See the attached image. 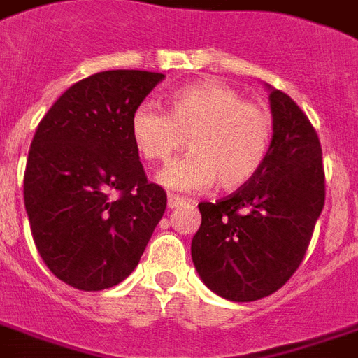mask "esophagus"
Wrapping results in <instances>:
<instances>
[{"mask_svg": "<svg viewBox=\"0 0 358 358\" xmlns=\"http://www.w3.org/2000/svg\"><path fill=\"white\" fill-rule=\"evenodd\" d=\"M166 205H169V208H176V206L180 205H186V199H184V197H176V195H169Z\"/></svg>", "mask_w": 358, "mask_h": 358, "instance_id": "34e87169", "label": "esophagus"}]
</instances>
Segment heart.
<instances>
[{"label": "heart", "mask_w": 358, "mask_h": 358, "mask_svg": "<svg viewBox=\"0 0 358 358\" xmlns=\"http://www.w3.org/2000/svg\"><path fill=\"white\" fill-rule=\"evenodd\" d=\"M131 134L145 161L163 163L187 145L192 152L159 172L157 182L172 192H201L218 182L224 189L245 186L269 152L273 123L266 108L245 102L239 91L216 79L180 87L169 112L152 102L132 112Z\"/></svg>", "instance_id": "heart-1"}]
</instances>
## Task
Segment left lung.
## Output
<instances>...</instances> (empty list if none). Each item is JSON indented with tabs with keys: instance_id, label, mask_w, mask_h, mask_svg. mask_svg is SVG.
Wrapping results in <instances>:
<instances>
[{
	"instance_id": "8db88e82",
	"label": "left lung",
	"mask_w": 358,
	"mask_h": 358,
	"mask_svg": "<svg viewBox=\"0 0 358 358\" xmlns=\"http://www.w3.org/2000/svg\"><path fill=\"white\" fill-rule=\"evenodd\" d=\"M273 136L248 184L201 203L192 260L220 298L254 301L287 282L306 256L324 206L322 150L313 125L285 92L266 85Z\"/></svg>"
}]
</instances>
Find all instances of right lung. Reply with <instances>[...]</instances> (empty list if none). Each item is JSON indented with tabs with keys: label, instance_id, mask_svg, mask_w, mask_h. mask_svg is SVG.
I'll return each mask as SVG.
<instances>
[{
	"label": "right lung",
	"instance_id": "add662e5",
	"mask_svg": "<svg viewBox=\"0 0 358 358\" xmlns=\"http://www.w3.org/2000/svg\"><path fill=\"white\" fill-rule=\"evenodd\" d=\"M163 78L108 70L81 79L31 140L24 205L34 243L51 273L78 290L125 280L163 218L166 193L148 182L131 134L132 112Z\"/></svg>",
	"mask_w": 358,
	"mask_h": 358
}]
</instances>
